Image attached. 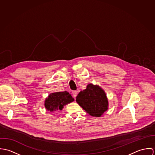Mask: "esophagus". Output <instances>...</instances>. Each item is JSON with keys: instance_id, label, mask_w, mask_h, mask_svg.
I'll return each instance as SVG.
<instances>
[{"instance_id": "obj_1", "label": "esophagus", "mask_w": 155, "mask_h": 155, "mask_svg": "<svg viewBox=\"0 0 155 155\" xmlns=\"http://www.w3.org/2000/svg\"><path fill=\"white\" fill-rule=\"evenodd\" d=\"M72 95L75 98L76 97V96H77V91H73L72 92Z\"/></svg>"}]
</instances>
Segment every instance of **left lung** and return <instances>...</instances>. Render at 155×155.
Masks as SVG:
<instances>
[{"label": "left lung", "mask_w": 155, "mask_h": 155, "mask_svg": "<svg viewBox=\"0 0 155 155\" xmlns=\"http://www.w3.org/2000/svg\"><path fill=\"white\" fill-rule=\"evenodd\" d=\"M76 102L93 117H101L108 110L109 101L103 89L98 85L89 84L76 97Z\"/></svg>", "instance_id": "left-lung-1"}]
</instances>
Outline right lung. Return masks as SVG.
<instances>
[{
    "label": "right lung",
    "instance_id": "add662e5",
    "mask_svg": "<svg viewBox=\"0 0 155 155\" xmlns=\"http://www.w3.org/2000/svg\"><path fill=\"white\" fill-rule=\"evenodd\" d=\"M74 98L66 91L50 94L45 100L44 106L48 111L61 110L64 106L74 101Z\"/></svg>",
    "mask_w": 155,
    "mask_h": 155
}]
</instances>
